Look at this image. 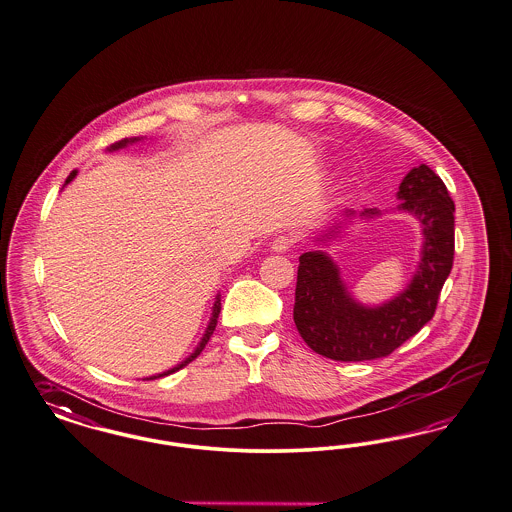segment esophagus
Instances as JSON below:
<instances>
[{
	"instance_id": "esophagus-1",
	"label": "esophagus",
	"mask_w": 512,
	"mask_h": 512,
	"mask_svg": "<svg viewBox=\"0 0 512 512\" xmlns=\"http://www.w3.org/2000/svg\"><path fill=\"white\" fill-rule=\"evenodd\" d=\"M295 244H297V238H295V236H291V234H280V236L274 238L272 249L283 253V251H289Z\"/></svg>"
}]
</instances>
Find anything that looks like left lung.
<instances>
[{
  "instance_id": "1",
  "label": "left lung",
  "mask_w": 512,
  "mask_h": 512,
  "mask_svg": "<svg viewBox=\"0 0 512 512\" xmlns=\"http://www.w3.org/2000/svg\"><path fill=\"white\" fill-rule=\"evenodd\" d=\"M401 210L423 225L422 263L395 300L365 308L350 299L335 263L321 251L300 255L293 319L314 352L335 361L388 357L433 319L454 265V200L429 166H416L399 185ZM374 210L365 212V215Z\"/></svg>"
}]
</instances>
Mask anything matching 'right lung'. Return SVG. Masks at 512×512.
I'll use <instances>...</instances> for the list:
<instances>
[{
    "label": "right lung",
    "instance_id": "add662e5",
    "mask_svg": "<svg viewBox=\"0 0 512 512\" xmlns=\"http://www.w3.org/2000/svg\"><path fill=\"white\" fill-rule=\"evenodd\" d=\"M128 141H130V140L117 141V143H115V145H111V147H113V149H119V147H123V145H126V143H128ZM75 174H77V172H75V170H73V172H71L70 176H68V179H66V185H68V183H70L71 179H73V177H75ZM219 312H221V299H219V297H217V300H215V304H213L212 321H210V325H208V331H206V335H204V338H202V342H200V346H198V348H196V352H194L193 355H191V357H189V359H187V361H183V363H181V365H179V367H176V369H172V371L164 372V374H159V376H153V378H147V380H155V378H160V376H168V374H172V372H176V371H179V369H183V367H185V365H189V363H191V361H193V359H196V357H198V355H200V352H202V350H204V348H206V344H208V340H210V338H212L213 331H215V325H217V318H219Z\"/></svg>",
    "mask_w": 512,
    "mask_h": 512
}]
</instances>
